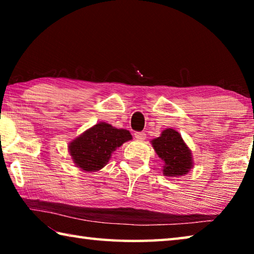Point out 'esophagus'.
I'll return each instance as SVG.
<instances>
[{
    "mask_svg": "<svg viewBox=\"0 0 254 254\" xmlns=\"http://www.w3.org/2000/svg\"><path fill=\"white\" fill-rule=\"evenodd\" d=\"M134 136L136 140H144L145 139V133L144 132H135Z\"/></svg>",
    "mask_w": 254,
    "mask_h": 254,
    "instance_id": "obj_1",
    "label": "esophagus"
}]
</instances>
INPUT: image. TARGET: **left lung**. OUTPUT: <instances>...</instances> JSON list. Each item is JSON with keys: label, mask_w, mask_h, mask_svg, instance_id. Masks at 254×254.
I'll list each match as a JSON object with an SVG mask.
<instances>
[{"label": "left lung", "mask_w": 254, "mask_h": 254, "mask_svg": "<svg viewBox=\"0 0 254 254\" xmlns=\"http://www.w3.org/2000/svg\"><path fill=\"white\" fill-rule=\"evenodd\" d=\"M158 157L165 162L163 174L168 177L183 176L191 168L190 150L185 144L182 135L173 128H167L152 141Z\"/></svg>", "instance_id": "1"}]
</instances>
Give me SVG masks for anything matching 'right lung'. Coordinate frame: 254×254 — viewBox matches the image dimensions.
Instances as JSON below:
<instances>
[{"mask_svg":"<svg viewBox=\"0 0 254 254\" xmlns=\"http://www.w3.org/2000/svg\"><path fill=\"white\" fill-rule=\"evenodd\" d=\"M131 139L132 135L128 131L101 122L72 141L69 151L79 168L85 171H96L106 165L115 150Z\"/></svg>","mask_w":254,"mask_h":254,"instance_id":"add662e5","label":"right lung"}]
</instances>
